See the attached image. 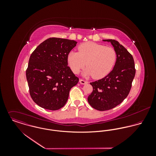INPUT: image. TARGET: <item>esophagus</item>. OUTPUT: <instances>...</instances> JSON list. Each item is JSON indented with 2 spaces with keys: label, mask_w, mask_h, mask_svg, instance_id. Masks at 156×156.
Here are the masks:
<instances>
[{
  "label": "esophagus",
  "mask_w": 156,
  "mask_h": 156,
  "mask_svg": "<svg viewBox=\"0 0 156 156\" xmlns=\"http://www.w3.org/2000/svg\"><path fill=\"white\" fill-rule=\"evenodd\" d=\"M79 82H80V84H82V85H85V84L88 83V82L86 81V80H83V79H80Z\"/></svg>",
  "instance_id": "34e87169"
}]
</instances>
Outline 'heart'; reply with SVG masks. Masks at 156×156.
<instances>
[{"mask_svg": "<svg viewBox=\"0 0 156 156\" xmlns=\"http://www.w3.org/2000/svg\"><path fill=\"white\" fill-rule=\"evenodd\" d=\"M78 51H71L67 56L69 66L74 74H78L87 63L88 68L83 75L101 79L111 71L116 62L117 53L112 47L87 42L80 45Z\"/></svg>", "mask_w": 156, "mask_h": 156, "instance_id": "b5f03b06", "label": "heart"}]
</instances>
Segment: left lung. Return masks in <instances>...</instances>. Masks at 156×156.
Listing matches in <instances>:
<instances>
[{
    "label": "left lung",
    "mask_w": 156,
    "mask_h": 156,
    "mask_svg": "<svg viewBox=\"0 0 156 156\" xmlns=\"http://www.w3.org/2000/svg\"><path fill=\"white\" fill-rule=\"evenodd\" d=\"M111 42L117 53V59L111 72L104 78L90 83L93 90L88 97L89 105L100 111L112 109L121 103L129 95L135 76L133 56L115 40Z\"/></svg>",
    "instance_id": "1"
}]
</instances>
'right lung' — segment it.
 <instances>
[{"instance_id":"right-lung-1","label":"right lung","mask_w":156,"mask_h":156,"mask_svg":"<svg viewBox=\"0 0 156 156\" xmlns=\"http://www.w3.org/2000/svg\"><path fill=\"white\" fill-rule=\"evenodd\" d=\"M76 44L74 40L53 37L32 53L26 75L30 95L39 106L56 111L66 104L70 89L79 81L67 60Z\"/></svg>"}]
</instances>
